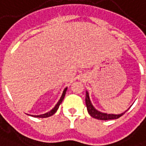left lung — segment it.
Wrapping results in <instances>:
<instances>
[{"mask_svg":"<svg viewBox=\"0 0 146 146\" xmlns=\"http://www.w3.org/2000/svg\"><path fill=\"white\" fill-rule=\"evenodd\" d=\"M85 102H86V105H87V111L89 113V114L94 118L98 120H104V121H107V120H112V119H117L121 116H122L123 114H125L127 111H125L124 113L119 114H107V113H104L100 111H98L97 109L95 108L93 106L92 103L90 101L89 97V93L86 91V99H85Z\"/></svg>","mask_w":146,"mask_h":146,"instance_id":"left-lung-1","label":"left lung"}]
</instances>
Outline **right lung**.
<instances>
[{
    "instance_id": "right-lung-1",
    "label": "right lung",
    "mask_w": 146,
    "mask_h": 146,
    "mask_svg": "<svg viewBox=\"0 0 146 146\" xmlns=\"http://www.w3.org/2000/svg\"><path fill=\"white\" fill-rule=\"evenodd\" d=\"M66 90H67V87H66V88H65L64 90H63V92H62V96H61L60 99H59V101L57 102L56 104L55 105V107H54L52 109L51 111H49L47 112V113H45V114H39V115H32V114H29V115H30V116H32V117H50V116H52V115H53V114L57 111V110H58V108H59L60 104L62 103V100H63V99H64Z\"/></svg>"
}]
</instances>
